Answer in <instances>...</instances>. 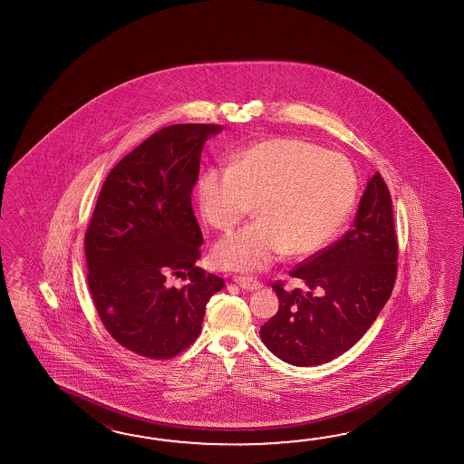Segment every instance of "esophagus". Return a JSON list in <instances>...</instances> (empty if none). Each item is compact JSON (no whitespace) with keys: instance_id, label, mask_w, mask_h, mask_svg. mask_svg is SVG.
I'll return each instance as SVG.
<instances>
[{"instance_id":"1","label":"esophagus","mask_w":464,"mask_h":464,"mask_svg":"<svg viewBox=\"0 0 464 464\" xmlns=\"http://www.w3.org/2000/svg\"><path fill=\"white\" fill-rule=\"evenodd\" d=\"M234 282H236V285L240 286L242 290H246V292H254V290L262 288V284L256 282L254 278H250V276H234Z\"/></svg>"}]
</instances>
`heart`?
Segmentation results:
<instances>
[{
    "mask_svg": "<svg viewBox=\"0 0 464 464\" xmlns=\"http://www.w3.org/2000/svg\"><path fill=\"white\" fill-rule=\"evenodd\" d=\"M358 194L348 159L302 139L276 138L240 152L228 168L198 179L202 216L232 230L252 210L256 220L218 240L212 262L232 272H260L286 252L315 254L343 227Z\"/></svg>",
    "mask_w": 464,
    "mask_h": 464,
    "instance_id": "obj_1",
    "label": "heart"
}]
</instances>
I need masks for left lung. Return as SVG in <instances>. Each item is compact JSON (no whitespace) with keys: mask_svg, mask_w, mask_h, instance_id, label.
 Here are the masks:
<instances>
[{"mask_svg":"<svg viewBox=\"0 0 464 464\" xmlns=\"http://www.w3.org/2000/svg\"><path fill=\"white\" fill-rule=\"evenodd\" d=\"M398 244L385 180L366 182L355 222L334 246L295 266L305 290L274 284L278 312L260 328L266 348L295 366L322 365L365 335L393 290Z\"/></svg>","mask_w":464,"mask_h":464,"instance_id":"1","label":"left lung"}]
</instances>
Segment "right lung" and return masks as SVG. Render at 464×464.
<instances>
[{
    "label": "right lung",
    "mask_w": 464,
    "mask_h": 464,
    "mask_svg": "<svg viewBox=\"0 0 464 464\" xmlns=\"http://www.w3.org/2000/svg\"><path fill=\"white\" fill-rule=\"evenodd\" d=\"M216 124H176L121 159L101 188L84 246L88 285L102 325L154 360L196 342L208 298L224 286L196 266L204 242L190 194ZM174 276L188 282L171 284Z\"/></svg>",
    "instance_id": "add662e5"
}]
</instances>
